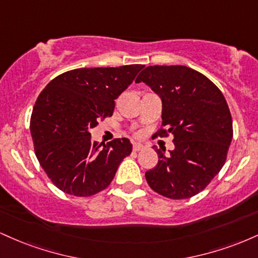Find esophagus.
I'll use <instances>...</instances> for the list:
<instances>
[{"instance_id":"obj_1","label":"esophagus","mask_w":258,"mask_h":258,"mask_svg":"<svg viewBox=\"0 0 258 258\" xmlns=\"http://www.w3.org/2000/svg\"><path fill=\"white\" fill-rule=\"evenodd\" d=\"M143 149H144L143 144H141V143L133 144V150H135V152H139V150H143Z\"/></svg>"}]
</instances>
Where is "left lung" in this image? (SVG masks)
<instances>
[{
	"instance_id": "left-lung-1",
	"label": "left lung",
	"mask_w": 258,
	"mask_h": 258,
	"mask_svg": "<svg viewBox=\"0 0 258 258\" xmlns=\"http://www.w3.org/2000/svg\"><path fill=\"white\" fill-rule=\"evenodd\" d=\"M136 82H144L162 103L160 136H173L174 149H158V165L146 172L154 191L170 199L200 193L221 171L233 138L226 98L214 82L183 65L147 67Z\"/></svg>"
}]
</instances>
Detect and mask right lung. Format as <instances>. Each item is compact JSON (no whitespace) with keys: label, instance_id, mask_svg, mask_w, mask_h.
Returning <instances> with one entry per match:
<instances>
[{"label":"right lung","instance_id":"add662e5","mask_svg":"<svg viewBox=\"0 0 258 258\" xmlns=\"http://www.w3.org/2000/svg\"><path fill=\"white\" fill-rule=\"evenodd\" d=\"M144 65L82 68L53 79L41 92L30 120L35 154L57 188L75 197L99 193L132 152L127 138L104 144L90 130L111 116L115 99Z\"/></svg>","mask_w":258,"mask_h":258}]
</instances>
